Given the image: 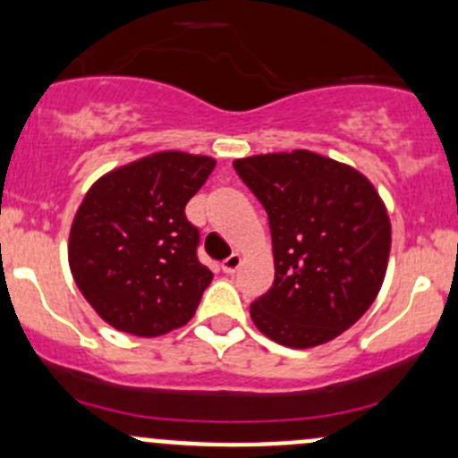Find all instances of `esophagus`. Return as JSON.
Listing matches in <instances>:
<instances>
[{"label":"esophagus","instance_id":"obj_1","mask_svg":"<svg viewBox=\"0 0 458 458\" xmlns=\"http://www.w3.org/2000/svg\"><path fill=\"white\" fill-rule=\"evenodd\" d=\"M240 262H242V258H240L238 253H231L229 258L223 262V270H225V273H227V275H233L235 270L240 268Z\"/></svg>","mask_w":458,"mask_h":458}]
</instances>
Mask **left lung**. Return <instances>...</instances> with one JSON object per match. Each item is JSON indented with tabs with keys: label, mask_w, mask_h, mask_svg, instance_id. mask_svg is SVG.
I'll return each mask as SVG.
<instances>
[{
	"label": "left lung",
	"mask_w": 458,
	"mask_h": 458,
	"mask_svg": "<svg viewBox=\"0 0 458 458\" xmlns=\"http://www.w3.org/2000/svg\"><path fill=\"white\" fill-rule=\"evenodd\" d=\"M267 209L275 279L250 318L275 343L306 349L352 327L376 299L391 223L360 172L310 150L233 161Z\"/></svg>",
	"instance_id": "obj_1"
}]
</instances>
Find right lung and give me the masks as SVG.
Instances as JSON below:
<instances>
[{
    "instance_id": "add662e5",
    "label": "right lung",
    "mask_w": 458,
    "mask_h": 458,
    "mask_svg": "<svg viewBox=\"0 0 458 458\" xmlns=\"http://www.w3.org/2000/svg\"><path fill=\"white\" fill-rule=\"evenodd\" d=\"M216 161L157 152L102 176L76 211L70 268L109 326L161 336L194 317L214 273L199 259V227L185 205Z\"/></svg>"
}]
</instances>
